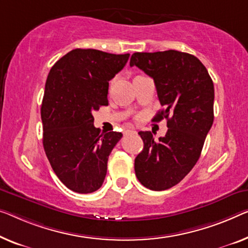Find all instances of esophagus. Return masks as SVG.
I'll list each match as a JSON object with an SVG mask.
<instances>
[{
  "label": "esophagus",
  "mask_w": 248,
  "mask_h": 248,
  "mask_svg": "<svg viewBox=\"0 0 248 248\" xmlns=\"http://www.w3.org/2000/svg\"><path fill=\"white\" fill-rule=\"evenodd\" d=\"M124 134L129 135V134H137V132H136V130H132V129H131V130H130V129H128V130H125Z\"/></svg>",
  "instance_id": "34e87169"
}]
</instances>
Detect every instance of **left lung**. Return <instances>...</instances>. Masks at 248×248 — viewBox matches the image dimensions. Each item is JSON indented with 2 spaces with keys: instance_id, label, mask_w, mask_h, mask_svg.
Here are the masks:
<instances>
[{
  "instance_id": "8db88e82",
  "label": "left lung",
  "mask_w": 248,
  "mask_h": 248,
  "mask_svg": "<svg viewBox=\"0 0 248 248\" xmlns=\"http://www.w3.org/2000/svg\"><path fill=\"white\" fill-rule=\"evenodd\" d=\"M134 65L154 79L164 107L154 120L166 118L168 127L158 140L150 131L138 132L143 149L135 159L136 176L146 188L166 190L182 182L201 157L214 121V83L195 55L176 50L136 52Z\"/></svg>"
}]
</instances>
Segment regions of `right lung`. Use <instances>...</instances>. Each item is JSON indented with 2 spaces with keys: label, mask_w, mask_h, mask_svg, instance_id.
<instances>
[{
  "label": "right lung",
  "mask_w": 248,
  "mask_h": 248,
  "mask_svg": "<svg viewBox=\"0 0 248 248\" xmlns=\"http://www.w3.org/2000/svg\"><path fill=\"white\" fill-rule=\"evenodd\" d=\"M129 55L75 49L47 76L41 106L44 151L58 178L76 193L102 186L109 155L123 137L95 128L92 112L108 106L109 81Z\"/></svg>",
  "instance_id": "add662e5"
}]
</instances>
